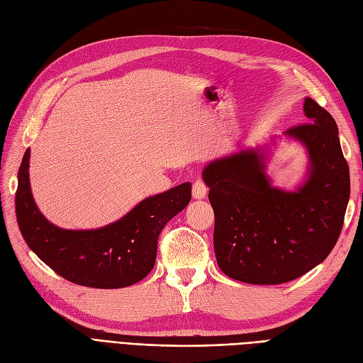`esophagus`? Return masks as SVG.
I'll list each match as a JSON object with an SVG mask.
<instances>
[{"instance_id":"1","label":"esophagus","mask_w":363,"mask_h":363,"mask_svg":"<svg viewBox=\"0 0 363 363\" xmlns=\"http://www.w3.org/2000/svg\"><path fill=\"white\" fill-rule=\"evenodd\" d=\"M192 195L195 200H203L207 195V186L203 180H195L192 186Z\"/></svg>"}]
</instances>
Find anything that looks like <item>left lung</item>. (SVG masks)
Listing matches in <instances>:
<instances>
[{
	"label": "left lung",
	"instance_id": "left-lung-1",
	"mask_svg": "<svg viewBox=\"0 0 363 363\" xmlns=\"http://www.w3.org/2000/svg\"><path fill=\"white\" fill-rule=\"evenodd\" d=\"M303 108L309 123L284 131L309 155V174L296 191L272 186L265 148L239 150L203 171L215 213V256L230 279L251 284L298 279L330 255L340 235L350 169L337 125L312 98Z\"/></svg>",
	"mask_w": 363,
	"mask_h": 363
}]
</instances>
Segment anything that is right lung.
<instances>
[{
	"label": "right lung",
	"instance_id": "right-lung-1",
	"mask_svg": "<svg viewBox=\"0 0 363 363\" xmlns=\"http://www.w3.org/2000/svg\"><path fill=\"white\" fill-rule=\"evenodd\" d=\"M30 148L18 172L16 219L31 251L59 276L82 286L118 289L147 277L156 263L157 239L189 204L192 184L142 200L116 223L95 230H65L51 224L35 203L28 177Z\"/></svg>",
	"mask_w": 363,
	"mask_h": 363
}]
</instances>
